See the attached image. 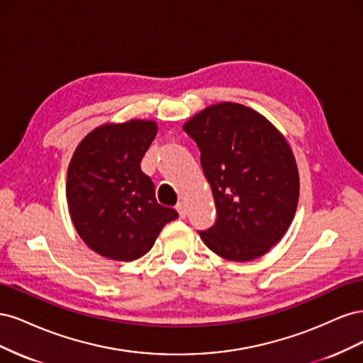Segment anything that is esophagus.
<instances>
[{"instance_id":"1","label":"esophagus","mask_w":363,"mask_h":363,"mask_svg":"<svg viewBox=\"0 0 363 363\" xmlns=\"http://www.w3.org/2000/svg\"><path fill=\"white\" fill-rule=\"evenodd\" d=\"M175 208H177V212H179L180 218H184L186 213H188V207H186V203H184V201L177 203V206H175Z\"/></svg>"}]
</instances>
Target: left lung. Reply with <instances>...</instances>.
<instances>
[{
  "mask_svg": "<svg viewBox=\"0 0 363 363\" xmlns=\"http://www.w3.org/2000/svg\"><path fill=\"white\" fill-rule=\"evenodd\" d=\"M199 147L216 206L203 242L235 262L257 259L276 245L298 204V169L277 128L242 104L204 108L183 125Z\"/></svg>",
  "mask_w": 363,
  "mask_h": 363,
  "instance_id": "1",
  "label": "left lung"
}]
</instances>
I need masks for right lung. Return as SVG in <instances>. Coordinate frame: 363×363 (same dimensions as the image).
Returning <instances> with one entry per match:
<instances>
[{"mask_svg": "<svg viewBox=\"0 0 363 363\" xmlns=\"http://www.w3.org/2000/svg\"><path fill=\"white\" fill-rule=\"evenodd\" d=\"M157 135L151 121H128L91 131L77 147L67 199L77 232L98 255L135 260L151 250L163 225L179 218L157 203L155 183L140 171Z\"/></svg>", "mask_w": 363, "mask_h": 363, "instance_id": "1", "label": "right lung"}]
</instances>
